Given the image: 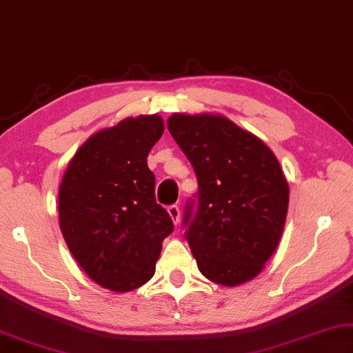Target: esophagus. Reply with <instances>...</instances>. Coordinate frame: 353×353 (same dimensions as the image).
<instances>
[{
  "label": "esophagus",
  "mask_w": 353,
  "mask_h": 353,
  "mask_svg": "<svg viewBox=\"0 0 353 353\" xmlns=\"http://www.w3.org/2000/svg\"><path fill=\"white\" fill-rule=\"evenodd\" d=\"M167 212H169L170 219L173 221V225L180 223V208H178L176 205H172V206L167 208Z\"/></svg>",
  "instance_id": "1"
}]
</instances>
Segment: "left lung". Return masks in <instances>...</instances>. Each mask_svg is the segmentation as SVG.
Instances as JSON below:
<instances>
[{
    "label": "left lung",
    "mask_w": 353,
    "mask_h": 353,
    "mask_svg": "<svg viewBox=\"0 0 353 353\" xmlns=\"http://www.w3.org/2000/svg\"><path fill=\"white\" fill-rule=\"evenodd\" d=\"M172 138L192 164L199 208L184 225L200 273L237 287L261 273L285 226L290 189L265 142L223 114L173 113Z\"/></svg>",
    "instance_id": "1"
}]
</instances>
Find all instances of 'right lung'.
<instances>
[{
	"label": "right lung",
	"instance_id": "add662e5",
	"mask_svg": "<svg viewBox=\"0 0 353 353\" xmlns=\"http://www.w3.org/2000/svg\"><path fill=\"white\" fill-rule=\"evenodd\" d=\"M164 132L159 114L127 117L86 139L59 189L63 239L88 277L116 293L154 274L163 240L173 231L154 199L147 157Z\"/></svg>",
	"mask_w": 353,
	"mask_h": 353
}]
</instances>
